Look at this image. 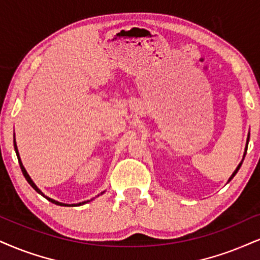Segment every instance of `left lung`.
Masks as SVG:
<instances>
[{
  "label": "left lung",
  "mask_w": 260,
  "mask_h": 260,
  "mask_svg": "<svg viewBox=\"0 0 260 260\" xmlns=\"http://www.w3.org/2000/svg\"><path fill=\"white\" fill-rule=\"evenodd\" d=\"M248 141H249V135H248V139H247V146H248ZM247 146H246V150H245V154H243V159H245L246 152H247ZM242 161H243V160H242ZM242 161H241V162H240V164H239V166H238V168H236V170H235V171H234V174L232 175V177H230V178H229V181H232V179L234 178V176H235L236 174H238L239 169H240V168H241V165H242Z\"/></svg>",
  "instance_id": "8db88e82"
}]
</instances>
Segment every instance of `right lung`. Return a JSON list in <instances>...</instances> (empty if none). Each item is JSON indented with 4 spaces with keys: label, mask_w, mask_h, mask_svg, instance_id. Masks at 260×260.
<instances>
[{
    "label": "right lung",
    "mask_w": 260,
    "mask_h": 260,
    "mask_svg": "<svg viewBox=\"0 0 260 260\" xmlns=\"http://www.w3.org/2000/svg\"><path fill=\"white\" fill-rule=\"evenodd\" d=\"M14 149H15V152H17V155H18V160H19V164H20V169H21V171H22V175L25 176V178H26V181L28 182V184L31 185L32 188L35 189V190L37 191V193H40L41 195H43L42 194V191L40 190V189H38L37 187H36V184L34 183V182H32V179L30 178V176L27 175V172H26V170H25V168H24V165H22V162H21V160H20V156H19V152H18V148H17V145H15V141H14ZM44 198L47 199V200H49L50 203H53V204H55V205H59V206H79V205H83V204H85V203H88V201H84V203H79V204H76V205H66V204H62V203H59V201H55V200H53V199H50V198H48V197H46V195H43Z\"/></svg>",
    "instance_id": "obj_1"
}]
</instances>
